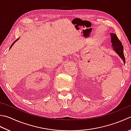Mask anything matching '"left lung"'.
I'll return each mask as SVG.
<instances>
[{
    "label": "left lung",
    "instance_id": "obj_1",
    "mask_svg": "<svg viewBox=\"0 0 131 131\" xmlns=\"http://www.w3.org/2000/svg\"><path fill=\"white\" fill-rule=\"evenodd\" d=\"M111 42L112 46L113 47L114 50L116 52L118 55L120 56L123 61L124 63H125V59L124 55L123 52V46L122 45L121 41L118 39V38L116 36V35L114 33H111Z\"/></svg>",
    "mask_w": 131,
    "mask_h": 131
}]
</instances>
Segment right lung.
<instances>
[{
	"mask_svg": "<svg viewBox=\"0 0 131 131\" xmlns=\"http://www.w3.org/2000/svg\"><path fill=\"white\" fill-rule=\"evenodd\" d=\"M17 40H18V39H17V40H15V41H14V42H13V43H12V45H11V47H10V48H9V49H11V47H12V45H14V43H15V42H16V41H17Z\"/></svg>",
	"mask_w": 131,
	"mask_h": 131,
	"instance_id": "obj_1",
	"label": "right lung"
}]
</instances>
